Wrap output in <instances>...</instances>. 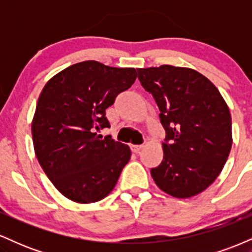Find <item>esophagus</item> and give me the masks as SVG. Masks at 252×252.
<instances>
[{
  "label": "esophagus",
  "mask_w": 252,
  "mask_h": 252,
  "mask_svg": "<svg viewBox=\"0 0 252 252\" xmlns=\"http://www.w3.org/2000/svg\"><path fill=\"white\" fill-rule=\"evenodd\" d=\"M143 148L142 144H132L131 146V150L134 153H140V150Z\"/></svg>",
  "instance_id": "esophagus-1"
}]
</instances>
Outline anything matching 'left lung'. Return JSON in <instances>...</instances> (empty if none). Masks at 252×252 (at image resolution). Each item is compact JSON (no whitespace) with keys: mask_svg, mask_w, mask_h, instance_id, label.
Wrapping results in <instances>:
<instances>
[{"mask_svg":"<svg viewBox=\"0 0 252 252\" xmlns=\"http://www.w3.org/2000/svg\"><path fill=\"white\" fill-rule=\"evenodd\" d=\"M137 77L154 97L166 130L163 160L150 169L155 184L179 199L204 192L220 174L232 147L226 102L215 84L193 68H137Z\"/></svg>","mask_w":252,"mask_h":252,"instance_id":"8db88e82","label":"left lung"}]
</instances>
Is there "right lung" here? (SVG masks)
Wrapping results in <instances>:
<instances>
[{
    "label": "right lung",
    "mask_w": 252,
    "mask_h": 252,
    "mask_svg": "<svg viewBox=\"0 0 252 252\" xmlns=\"http://www.w3.org/2000/svg\"><path fill=\"white\" fill-rule=\"evenodd\" d=\"M136 79L132 67L88 60L68 66L43 86L32 121L40 166L63 196L91 204L108 196L129 162V146L96 130L109 128L105 110Z\"/></svg>",
    "instance_id": "obj_1"
}]
</instances>
